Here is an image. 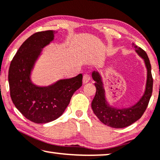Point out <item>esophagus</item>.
<instances>
[{
	"label": "esophagus",
	"mask_w": 160,
	"mask_h": 160,
	"mask_svg": "<svg viewBox=\"0 0 160 160\" xmlns=\"http://www.w3.org/2000/svg\"><path fill=\"white\" fill-rule=\"evenodd\" d=\"M90 75H89L88 74H85L83 75V78H82V82H83L84 84L87 83V82L90 80Z\"/></svg>",
	"instance_id": "1"
}]
</instances>
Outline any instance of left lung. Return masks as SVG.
<instances>
[{
    "mask_svg": "<svg viewBox=\"0 0 160 160\" xmlns=\"http://www.w3.org/2000/svg\"><path fill=\"white\" fill-rule=\"evenodd\" d=\"M135 52L143 59L147 69V80L143 95L137 103L129 108H117L110 106L106 99L105 91L102 82L101 75L99 72H92L93 80L95 81L97 88L91 108L94 114L104 124L112 128H123L135 123L141 118L146 110L153 89V78L152 75V67L146 52L139 47L132 43Z\"/></svg>",
    "mask_w": 160,
    "mask_h": 160,
    "instance_id": "1",
    "label": "left lung"
}]
</instances>
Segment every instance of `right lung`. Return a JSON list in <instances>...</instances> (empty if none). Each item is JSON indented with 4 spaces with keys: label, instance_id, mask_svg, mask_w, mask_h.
Here are the masks:
<instances>
[{
    "label": "right lung",
    "instance_id": "obj_1",
    "mask_svg": "<svg viewBox=\"0 0 160 160\" xmlns=\"http://www.w3.org/2000/svg\"><path fill=\"white\" fill-rule=\"evenodd\" d=\"M55 31L35 33L23 42L8 69L10 96L14 105L28 120L37 123L52 121L63 113L72 95L82 86V74L38 86L31 81L35 63L44 47L54 39Z\"/></svg>",
    "mask_w": 160,
    "mask_h": 160
}]
</instances>
